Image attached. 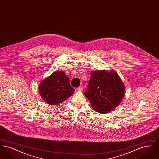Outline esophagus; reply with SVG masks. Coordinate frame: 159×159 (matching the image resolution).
<instances>
[{
	"mask_svg": "<svg viewBox=\"0 0 159 159\" xmlns=\"http://www.w3.org/2000/svg\"><path fill=\"white\" fill-rule=\"evenodd\" d=\"M83 85H80L79 87H78L77 88V89L78 90V91H82V89H83Z\"/></svg>",
	"mask_w": 159,
	"mask_h": 159,
	"instance_id": "1",
	"label": "esophagus"
}]
</instances>
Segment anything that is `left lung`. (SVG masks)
I'll use <instances>...</instances> for the list:
<instances>
[{
  "label": "left lung",
  "instance_id": "8db88e82",
  "mask_svg": "<svg viewBox=\"0 0 159 159\" xmlns=\"http://www.w3.org/2000/svg\"><path fill=\"white\" fill-rule=\"evenodd\" d=\"M125 92L124 84L115 71L98 70L91 72L88 91L84 94L95 111L105 114L120 104Z\"/></svg>",
  "mask_w": 159,
  "mask_h": 159
}]
</instances>
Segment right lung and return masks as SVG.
Returning a JSON list of instances; mask_svg holds the SVG:
<instances>
[{
    "label": "right lung",
    "instance_id": "right-lung-1",
    "mask_svg": "<svg viewBox=\"0 0 159 159\" xmlns=\"http://www.w3.org/2000/svg\"><path fill=\"white\" fill-rule=\"evenodd\" d=\"M39 91L43 100L50 105H57L69 98L75 92L64 71L53 72L42 81Z\"/></svg>",
    "mask_w": 159,
    "mask_h": 159
}]
</instances>
